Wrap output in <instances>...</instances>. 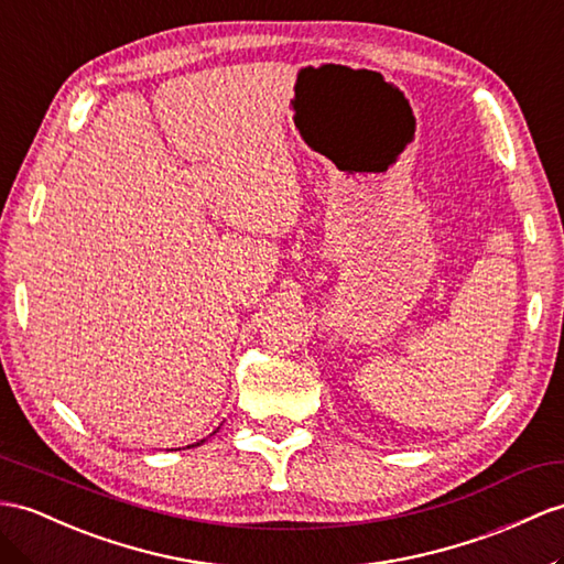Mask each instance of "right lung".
<instances>
[{"label": "right lung", "instance_id": "obj_1", "mask_svg": "<svg viewBox=\"0 0 564 564\" xmlns=\"http://www.w3.org/2000/svg\"><path fill=\"white\" fill-rule=\"evenodd\" d=\"M200 443H205V441H200ZM200 443H196V445H200ZM191 447V445H188Z\"/></svg>", "mask_w": 564, "mask_h": 564}]
</instances>
